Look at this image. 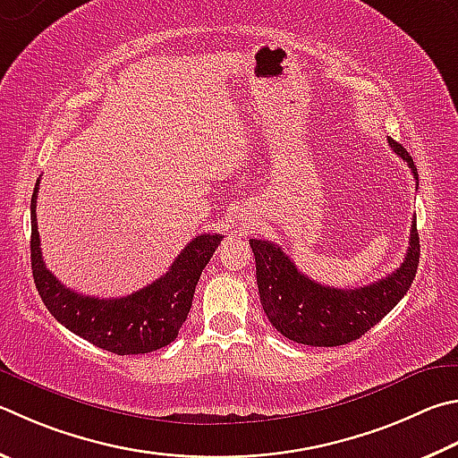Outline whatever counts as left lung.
<instances>
[{
	"mask_svg": "<svg viewBox=\"0 0 458 458\" xmlns=\"http://www.w3.org/2000/svg\"><path fill=\"white\" fill-rule=\"evenodd\" d=\"M393 152L409 164L414 180L417 165L406 149L388 138ZM256 258V282L262 310L282 336L309 346H340L360 338L403 301L417 276L420 244L412 218L409 250L401 268L360 288L318 284L296 268L282 248L268 240H250Z\"/></svg>",
	"mask_w": 458,
	"mask_h": 458,
	"instance_id": "left-lung-1",
	"label": "left lung"
}]
</instances>
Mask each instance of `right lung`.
<instances>
[{"label": "right lung", "mask_w": 458, "mask_h": 458, "mask_svg": "<svg viewBox=\"0 0 458 458\" xmlns=\"http://www.w3.org/2000/svg\"><path fill=\"white\" fill-rule=\"evenodd\" d=\"M38 190L39 180L31 196V270L41 301L54 318L73 335L120 356L146 354L168 346L188 318L200 274L224 236H196L164 276L130 296H84L65 288L46 268L36 218Z\"/></svg>", "instance_id": "right-lung-1"}]
</instances>
